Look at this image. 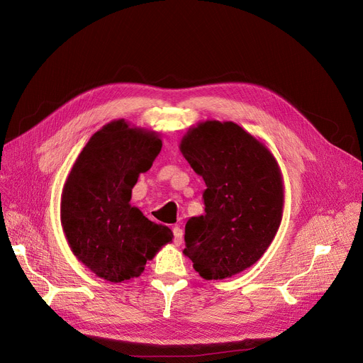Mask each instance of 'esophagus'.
Wrapping results in <instances>:
<instances>
[{
  "label": "esophagus",
  "mask_w": 363,
  "mask_h": 363,
  "mask_svg": "<svg viewBox=\"0 0 363 363\" xmlns=\"http://www.w3.org/2000/svg\"><path fill=\"white\" fill-rule=\"evenodd\" d=\"M182 241H184V233H182V230H181L179 226H175L174 228V242L177 245H181Z\"/></svg>",
  "instance_id": "obj_1"
}]
</instances>
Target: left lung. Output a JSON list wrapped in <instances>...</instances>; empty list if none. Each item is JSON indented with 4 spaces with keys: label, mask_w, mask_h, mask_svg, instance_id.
<instances>
[{
    "label": "left lung",
    "mask_w": 363,
    "mask_h": 363,
    "mask_svg": "<svg viewBox=\"0 0 363 363\" xmlns=\"http://www.w3.org/2000/svg\"><path fill=\"white\" fill-rule=\"evenodd\" d=\"M179 150L204 179V215L185 225L184 255L204 279H223L255 264L282 219L284 185L271 151L234 122L206 121Z\"/></svg>",
    "instance_id": "8db88e82"
}]
</instances>
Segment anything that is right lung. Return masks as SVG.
Wrapping results in <instances>:
<instances>
[{"label":"right lung","instance_id":"right-lung-1","mask_svg":"<svg viewBox=\"0 0 363 363\" xmlns=\"http://www.w3.org/2000/svg\"><path fill=\"white\" fill-rule=\"evenodd\" d=\"M160 150L157 132L114 121L89 138L67 177L60 204L66 240L76 259L106 281L140 277L174 238L130 206L133 185Z\"/></svg>","mask_w":363,"mask_h":363}]
</instances>
